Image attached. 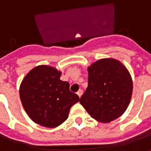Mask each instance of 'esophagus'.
Listing matches in <instances>:
<instances>
[{"label": "esophagus", "mask_w": 151, "mask_h": 151, "mask_svg": "<svg viewBox=\"0 0 151 151\" xmlns=\"http://www.w3.org/2000/svg\"><path fill=\"white\" fill-rule=\"evenodd\" d=\"M82 93H83V92H82V90H79L78 91V93H77V95H78L79 98H81V96H82Z\"/></svg>", "instance_id": "1"}]
</instances>
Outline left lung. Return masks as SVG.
<instances>
[{
	"label": "left lung",
	"instance_id": "1",
	"mask_svg": "<svg viewBox=\"0 0 151 151\" xmlns=\"http://www.w3.org/2000/svg\"><path fill=\"white\" fill-rule=\"evenodd\" d=\"M88 86L80 104L92 118L103 123L120 117L129 104L133 80L119 60L106 58L88 67Z\"/></svg>",
	"mask_w": 151,
	"mask_h": 151
}]
</instances>
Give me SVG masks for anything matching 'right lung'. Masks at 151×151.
I'll return each instance as SVG.
<instances>
[{"mask_svg": "<svg viewBox=\"0 0 151 151\" xmlns=\"http://www.w3.org/2000/svg\"><path fill=\"white\" fill-rule=\"evenodd\" d=\"M61 72L39 65L26 75L19 88L22 104L35 123L55 128L65 121L73 105L80 100L69 91V83L60 78Z\"/></svg>", "mask_w": 151, "mask_h": 151, "instance_id": "1", "label": "right lung"}]
</instances>
